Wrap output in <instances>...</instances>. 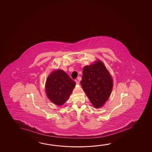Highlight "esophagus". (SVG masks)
Listing matches in <instances>:
<instances>
[{
	"mask_svg": "<svg viewBox=\"0 0 152 152\" xmlns=\"http://www.w3.org/2000/svg\"><path fill=\"white\" fill-rule=\"evenodd\" d=\"M75 82H76V84L77 85H79V82L77 80H75Z\"/></svg>",
	"mask_w": 152,
	"mask_h": 152,
	"instance_id": "34e87169",
	"label": "esophagus"
}]
</instances>
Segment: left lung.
<instances>
[{
    "mask_svg": "<svg viewBox=\"0 0 152 152\" xmlns=\"http://www.w3.org/2000/svg\"><path fill=\"white\" fill-rule=\"evenodd\" d=\"M80 81L83 89L95 108L102 107L112 91L113 80L103 62L86 66L83 70Z\"/></svg>",
    "mask_w": 152,
    "mask_h": 152,
    "instance_id": "obj_1",
    "label": "left lung"
}]
</instances>
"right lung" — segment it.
<instances>
[{"label":"right lung","mask_w":152,"mask_h":152,"mask_svg":"<svg viewBox=\"0 0 152 152\" xmlns=\"http://www.w3.org/2000/svg\"><path fill=\"white\" fill-rule=\"evenodd\" d=\"M75 84L64 71L57 70L47 78L45 84L47 96L55 104L61 105L68 99Z\"/></svg>","instance_id":"right-lung-1"}]
</instances>
